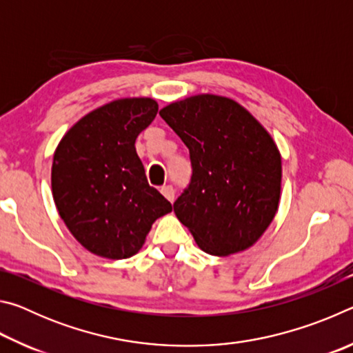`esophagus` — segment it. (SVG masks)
<instances>
[{
    "mask_svg": "<svg viewBox=\"0 0 353 353\" xmlns=\"http://www.w3.org/2000/svg\"><path fill=\"white\" fill-rule=\"evenodd\" d=\"M160 191H162V194H163L165 198L168 199L170 202L174 201V194H176V191H174V188L171 187V185H165V187L160 188Z\"/></svg>",
    "mask_w": 353,
    "mask_h": 353,
    "instance_id": "esophagus-1",
    "label": "esophagus"
}]
</instances>
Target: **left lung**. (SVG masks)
<instances>
[{
	"mask_svg": "<svg viewBox=\"0 0 353 353\" xmlns=\"http://www.w3.org/2000/svg\"><path fill=\"white\" fill-rule=\"evenodd\" d=\"M190 151L191 179L174 202L198 246L230 255L252 246L276 216L282 159L265 128L234 99L198 94L160 110Z\"/></svg>",
	"mask_w": 353,
	"mask_h": 353,
	"instance_id": "left-lung-1",
	"label": "left lung"
}]
</instances>
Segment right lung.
Returning a JSON list of instances; mask_svg holds the SVG:
<instances>
[{
	"label": "right lung",
	"instance_id": "add662e5",
	"mask_svg": "<svg viewBox=\"0 0 353 353\" xmlns=\"http://www.w3.org/2000/svg\"><path fill=\"white\" fill-rule=\"evenodd\" d=\"M151 98L117 99L81 118L59 143L51 187L59 214L83 248L105 259L140 250L172 205L148 183L135 140L157 115Z\"/></svg>",
	"mask_w": 353,
	"mask_h": 353
}]
</instances>
